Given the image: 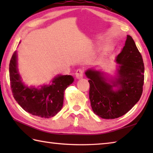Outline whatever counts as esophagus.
I'll return each instance as SVG.
<instances>
[{"instance_id": "obj_1", "label": "esophagus", "mask_w": 153, "mask_h": 153, "mask_svg": "<svg viewBox=\"0 0 153 153\" xmlns=\"http://www.w3.org/2000/svg\"><path fill=\"white\" fill-rule=\"evenodd\" d=\"M76 76L77 78H78V79L82 78L83 76H84V69H82V68H79L78 69H77L76 73Z\"/></svg>"}]
</instances>
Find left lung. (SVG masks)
Masks as SVG:
<instances>
[{
  "instance_id": "1",
  "label": "left lung",
  "mask_w": 153,
  "mask_h": 153,
  "mask_svg": "<svg viewBox=\"0 0 153 153\" xmlns=\"http://www.w3.org/2000/svg\"><path fill=\"white\" fill-rule=\"evenodd\" d=\"M120 64L118 78L111 85L100 71L88 70L89 98L94 113L103 119H115L125 115L140 98L144 80L143 59L133 38L127 36L125 46L116 59ZM117 86V91L112 88Z\"/></svg>"
}]
</instances>
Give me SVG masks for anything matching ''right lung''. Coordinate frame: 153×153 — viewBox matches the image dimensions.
I'll list each match as a JSON object with an SVG mask.
<instances>
[{
    "instance_id": "obj_1",
    "label": "right lung",
    "mask_w": 153,
    "mask_h": 153,
    "mask_svg": "<svg viewBox=\"0 0 153 153\" xmlns=\"http://www.w3.org/2000/svg\"><path fill=\"white\" fill-rule=\"evenodd\" d=\"M9 78L15 100L26 112L42 118L55 116L63 107L64 92L74 82L71 76H58L51 85L40 89L25 86L22 82L14 53L9 63Z\"/></svg>"
}]
</instances>
